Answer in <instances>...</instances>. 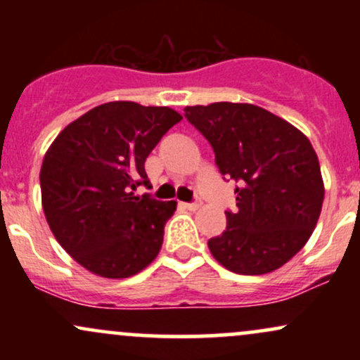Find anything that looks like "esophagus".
I'll use <instances>...</instances> for the list:
<instances>
[{
    "mask_svg": "<svg viewBox=\"0 0 360 360\" xmlns=\"http://www.w3.org/2000/svg\"><path fill=\"white\" fill-rule=\"evenodd\" d=\"M201 206V201H194V203H184V208L189 210V212H196Z\"/></svg>",
    "mask_w": 360,
    "mask_h": 360,
    "instance_id": "1",
    "label": "esophagus"
}]
</instances>
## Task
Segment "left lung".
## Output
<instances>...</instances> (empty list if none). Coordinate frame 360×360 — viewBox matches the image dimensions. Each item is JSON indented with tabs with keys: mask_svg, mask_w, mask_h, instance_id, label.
I'll list each match as a JSON object with an SVG mask.
<instances>
[{
	"mask_svg": "<svg viewBox=\"0 0 360 360\" xmlns=\"http://www.w3.org/2000/svg\"><path fill=\"white\" fill-rule=\"evenodd\" d=\"M184 117L212 143L220 172L235 183L237 212L208 240L237 274L259 276L295 257L315 230L325 188L315 148L303 131L249 103L186 106Z\"/></svg>",
	"mask_w": 360,
	"mask_h": 360,
	"instance_id": "obj_1",
	"label": "left lung"
}]
</instances>
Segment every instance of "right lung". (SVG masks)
Wrapping results in <instances>:
<instances>
[{"mask_svg":"<svg viewBox=\"0 0 360 360\" xmlns=\"http://www.w3.org/2000/svg\"><path fill=\"white\" fill-rule=\"evenodd\" d=\"M181 120L167 106L105 103L69 123L45 152V218L62 249L84 269L122 279L157 257L176 201L134 191L148 186L146 159Z\"/></svg>","mask_w":360,"mask_h":360,"instance_id":"add662e5","label":"right lung"}]
</instances>
